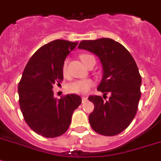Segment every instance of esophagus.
<instances>
[{
  "mask_svg": "<svg viewBox=\"0 0 161 161\" xmlns=\"http://www.w3.org/2000/svg\"><path fill=\"white\" fill-rule=\"evenodd\" d=\"M87 100H88V98H87V97H84V96L82 97V102H83V103H85Z\"/></svg>",
  "mask_w": 161,
  "mask_h": 161,
  "instance_id": "34e87169",
  "label": "esophagus"
}]
</instances>
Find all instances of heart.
<instances>
[{
	"mask_svg": "<svg viewBox=\"0 0 161 161\" xmlns=\"http://www.w3.org/2000/svg\"><path fill=\"white\" fill-rule=\"evenodd\" d=\"M91 55L89 54H82L80 56V58L83 64H85L86 61ZM63 73L65 75L67 73V62H64L63 66ZM93 86V82L89 79H83V80H77L71 83L68 86V91L72 93H76V94H85L90 90V88Z\"/></svg>",
	"mask_w": 161,
	"mask_h": 161,
	"instance_id": "b5f03b06",
	"label": "heart"
}]
</instances>
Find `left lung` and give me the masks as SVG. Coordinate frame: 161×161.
Returning <instances> with one entry per match:
<instances>
[{
    "mask_svg": "<svg viewBox=\"0 0 161 161\" xmlns=\"http://www.w3.org/2000/svg\"><path fill=\"white\" fill-rule=\"evenodd\" d=\"M78 48L93 53L100 59L103 78L98 90L111 95L108 101L100 96H90L94 109L88 116L95 132L114 136L123 132L134 119L141 93V76L130 52L110 38L82 41Z\"/></svg>",
    "mask_w": 161,
    "mask_h": 161,
    "instance_id": "obj_1",
    "label": "left lung"
}]
</instances>
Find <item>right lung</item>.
Segmentation results:
<instances>
[{
  "mask_svg": "<svg viewBox=\"0 0 161 161\" xmlns=\"http://www.w3.org/2000/svg\"><path fill=\"white\" fill-rule=\"evenodd\" d=\"M78 42L54 40L31 56L18 85L19 103L24 119L36 134L47 138L63 135L82 98L68 94L57 99L53 88L63 79V66Z\"/></svg>",
  "mask_w": 161,
  "mask_h": 161,
  "instance_id": "right-lung-1",
  "label": "right lung"
}]
</instances>
